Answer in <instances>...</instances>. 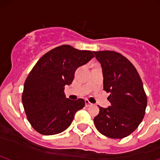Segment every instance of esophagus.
<instances>
[{
    "label": "esophagus",
    "instance_id": "34e87169",
    "mask_svg": "<svg viewBox=\"0 0 160 160\" xmlns=\"http://www.w3.org/2000/svg\"><path fill=\"white\" fill-rule=\"evenodd\" d=\"M85 105L86 107H90L92 105V103L88 100H85Z\"/></svg>",
    "mask_w": 160,
    "mask_h": 160
}]
</instances>
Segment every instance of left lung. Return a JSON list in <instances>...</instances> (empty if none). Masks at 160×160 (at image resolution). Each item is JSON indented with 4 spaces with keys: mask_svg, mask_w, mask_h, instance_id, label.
Returning <instances> with one entry per match:
<instances>
[{
    "mask_svg": "<svg viewBox=\"0 0 160 160\" xmlns=\"http://www.w3.org/2000/svg\"><path fill=\"white\" fill-rule=\"evenodd\" d=\"M103 75V90L110 93L111 106L100 107L93 119L97 130L112 139L130 135L145 115L147 97L137 69L130 61L116 51H94ZM99 107V106H98Z\"/></svg>",
    "mask_w": 160,
    "mask_h": 160,
    "instance_id": "obj_1",
    "label": "left lung"
}]
</instances>
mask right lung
I'll use <instances>...</instances> for the list:
<instances>
[{"instance_id": "obj_1", "label": "right lung", "mask_w": 160, "mask_h": 160, "mask_svg": "<svg viewBox=\"0 0 160 160\" xmlns=\"http://www.w3.org/2000/svg\"><path fill=\"white\" fill-rule=\"evenodd\" d=\"M94 58L90 50L62 45L45 53L25 80L22 102L31 127L42 135L67 129L75 113L85 106L83 99L66 98L65 85L71 84L76 70Z\"/></svg>"}]
</instances>
